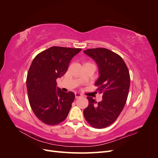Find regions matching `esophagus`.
<instances>
[{"label":"esophagus","instance_id":"obj_1","mask_svg":"<svg viewBox=\"0 0 158 158\" xmlns=\"http://www.w3.org/2000/svg\"><path fill=\"white\" fill-rule=\"evenodd\" d=\"M82 95L80 93H78V92H76L75 93V98H78L82 97Z\"/></svg>","mask_w":158,"mask_h":158}]
</instances>
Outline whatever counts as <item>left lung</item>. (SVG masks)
<instances>
[{
	"label": "left lung",
	"mask_w": 158,
	"mask_h": 158,
	"mask_svg": "<svg viewBox=\"0 0 158 158\" xmlns=\"http://www.w3.org/2000/svg\"><path fill=\"white\" fill-rule=\"evenodd\" d=\"M85 54L98 65L99 77L95 84L102 101L97 102L88 96V106L84 116L89 125L103 128L117 120L125 107L130 88V74L125 61L118 54L106 48L88 49Z\"/></svg>",
	"instance_id": "obj_1"
}]
</instances>
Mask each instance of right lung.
<instances>
[{"label":"right lung","mask_w":158,"mask_h":158,"mask_svg":"<svg viewBox=\"0 0 158 158\" xmlns=\"http://www.w3.org/2000/svg\"><path fill=\"white\" fill-rule=\"evenodd\" d=\"M81 50L51 47L32 61L26 78L28 99L33 112L46 125H58L68 115L75 95L56 88V80L66 73L70 61Z\"/></svg>","instance_id":"obj_1"}]
</instances>
